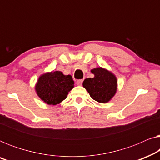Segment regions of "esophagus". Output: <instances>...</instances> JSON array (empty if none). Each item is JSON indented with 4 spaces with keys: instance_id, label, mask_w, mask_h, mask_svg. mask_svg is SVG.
Wrapping results in <instances>:
<instances>
[{
    "instance_id": "obj_1",
    "label": "esophagus",
    "mask_w": 160,
    "mask_h": 160,
    "mask_svg": "<svg viewBox=\"0 0 160 160\" xmlns=\"http://www.w3.org/2000/svg\"><path fill=\"white\" fill-rule=\"evenodd\" d=\"M82 83H83V79H79V80L76 81V84L78 85V86L82 85Z\"/></svg>"
}]
</instances>
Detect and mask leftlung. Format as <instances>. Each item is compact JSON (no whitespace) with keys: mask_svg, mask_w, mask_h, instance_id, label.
<instances>
[{"mask_svg":"<svg viewBox=\"0 0 160 160\" xmlns=\"http://www.w3.org/2000/svg\"><path fill=\"white\" fill-rule=\"evenodd\" d=\"M95 76L83 82V87L95 101L106 103L114 96L117 89V80L111 72L97 68L91 71Z\"/></svg>","mask_w":160,"mask_h":160,"instance_id":"8db88e82","label":"left lung"}]
</instances>
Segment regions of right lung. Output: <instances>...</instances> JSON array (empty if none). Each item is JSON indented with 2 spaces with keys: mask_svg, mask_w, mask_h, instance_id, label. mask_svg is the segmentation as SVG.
I'll return each mask as SVG.
<instances>
[{
  "mask_svg": "<svg viewBox=\"0 0 160 160\" xmlns=\"http://www.w3.org/2000/svg\"><path fill=\"white\" fill-rule=\"evenodd\" d=\"M74 87L71 75L61 71H52L41 75L36 85L37 95L48 105H57L67 98Z\"/></svg>",
  "mask_w": 160,
  "mask_h": 160,
  "instance_id": "add662e5",
  "label": "right lung"
}]
</instances>
